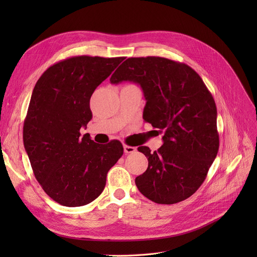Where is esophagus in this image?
<instances>
[{
    "mask_svg": "<svg viewBox=\"0 0 257 257\" xmlns=\"http://www.w3.org/2000/svg\"><path fill=\"white\" fill-rule=\"evenodd\" d=\"M123 149H124V152H125V153H134L136 151L135 147H132V146H128V145H124Z\"/></svg>",
    "mask_w": 257,
    "mask_h": 257,
    "instance_id": "1",
    "label": "esophagus"
}]
</instances>
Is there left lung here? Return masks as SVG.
Instances as JSON below:
<instances>
[{
  "label": "left lung",
  "mask_w": 257,
  "mask_h": 257,
  "mask_svg": "<svg viewBox=\"0 0 257 257\" xmlns=\"http://www.w3.org/2000/svg\"><path fill=\"white\" fill-rule=\"evenodd\" d=\"M141 85L147 100L144 120L164 132L163 146L151 152L146 172L135 183L157 204H177L192 196L207 177L219 151L216 106L211 93L192 67L161 57L128 58L110 82Z\"/></svg>",
  "instance_id": "obj_1"
}]
</instances>
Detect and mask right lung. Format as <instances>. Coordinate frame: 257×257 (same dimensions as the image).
<instances>
[{
  "label": "right lung",
  "instance_id": "right-lung-1",
  "mask_svg": "<svg viewBox=\"0 0 257 257\" xmlns=\"http://www.w3.org/2000/svg\"><path fill=\"white\" fill-rule=\"evenodd\" d=\"M125 59L78 56L45 71L31 96L23 145L35 178L62 206L79 207L97 198L107 173L123 154L119 141L99 145L80 128L92 119L93 92Z\"/></svg>",
  "mask_w": 257,
  "mask_h": 257
}]
</instances>
